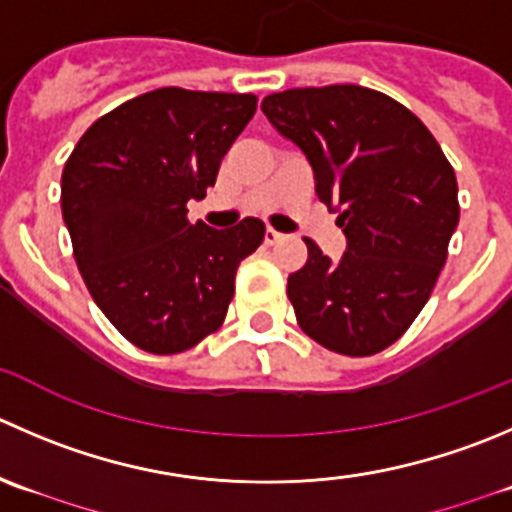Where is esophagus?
<instances>
[{
  "label": "esophagus",
  "mask_w": 512,
  "mask_h": 512,
  "mask_svg": "<svg viewBox=\"0 0 512 512\" xmlns=\"http://www.w3.org/2000/svg\"><path fill=\"white\" fill-rule=\"evenodd\" d=\"M280 240H282L280 232L272 230V227H267V230H265V245H277Z\"/></svg>",
  "instance_id": "esophagus-1"
}]
</instances>
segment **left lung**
<instances>
[{
  "mask_svg": "<svg viewBox=\"0 0 512 512\" xmlns=\"http://www.w3.org/2000/svg\"><path fill=\"white\" fill-rule=\"evenodd\" d=\"M262 112L305 152L347 237L337 262L305 240L307 262L287 277L297 322L327 350L375 355L413 325L448 260L460 220L453 167L428 127L375 89H287Z\"/></svg>",
  "mask_w": 512,
  "mask_h": 512,
  "instance_id": "obj_1",
  "label": "left lung"
}]
</instances>
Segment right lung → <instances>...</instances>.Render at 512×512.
<instances>
[{
  "label": "right lung",
  "mask_w": 512,
  "mask_h": 512,
  "mask_svg": "<svg viewBox=\"0 0 512 512\" xmlns=\"http://www.w3.org/2000/svg\"><path fill=\"white\" fill-rule=\"evenodd\" d=\"M257 109L255 94L162 87L99 117L62 172V217L89 295L132 345L195 347L222 325L265 225L187 220Z\"/></svg>",
  "instance_id": "right-lung-1"
}]
</instances>
